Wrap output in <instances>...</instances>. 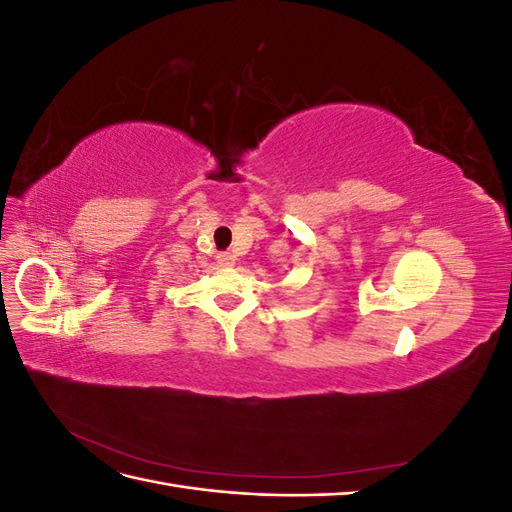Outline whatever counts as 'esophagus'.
<instances>
[{"mask_svg": "<svg viewBox=\"0 0 512 512\" xmlns=\"http://www.w3.org/2000/svg\"><path fill=\"white\" fill-rule=\"evenodd\" d=\"M235 260H237V258H235V256H232L230 252H222V254L218 256V262H220V267H226V269H228V267H235Z\"/></svg>", "mask_w": 512, "mask_h": 512, "instance_id": "34e87169", "label": "esophagus"}]
</instances>
